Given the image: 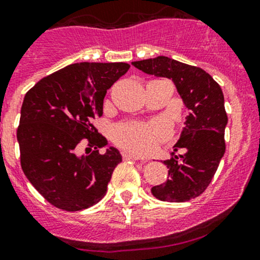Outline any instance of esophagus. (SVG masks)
<instances>
[{
    "label": "esophagus",
    "instance_id": "34e87169",
    "mask_svg": "<svg viewBox=\"0 0 260 260\" xmlns=\"http://www.w3.org/2000/svg\"><path fill=\"white\" fill-rule=\"evenodd\" d=\"M122 158H124V160H133V161L139 160V157H136V156L131 155V153H126V152L122 153ZM144 162H146V161H144Z\"/></svg>",
    "mask_w": 260,
    "mask_h": 260
}]
</instances>
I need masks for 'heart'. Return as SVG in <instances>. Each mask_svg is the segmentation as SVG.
<instances>
[{
    "label": "heart",
    "mask_w": 260,
    "mask_h": 260,
    "mask_svg": "<svg viewBox=\"0 0 260 260\" xmlns=\"http://www.w3.org/2000/svg\"><path fill=\"white\" fill-rule=\"evenodd\" d=\"M167 136L169 131L158 122H120L111 131L114 144L135 155L152 152Z\"/></svg>",
    "instance_id": "obj_1"
}]
</instances>
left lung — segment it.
Instances as JSON below:
<instances>
[{
	"mask_svg": "<svg viewBox=\"0 0 260 260\" xmlns=\"http://www.w3.org/2000/svg\"><path fill=\"white\" fill-rule=\"evenodd\" d=\"M133 66L147 74L174 80L178 94L191 110L172 157L164 161L169 178L162 185L152 187V194L165 202H186L198 197L211 183L225 152L228 116L222 89L203 69L169 57L139 60ZM177 151L183 153L177 155Z\"/></svg>",
	"mask_w": 260,
	"mask_h": 260,
	"instance_id": "left-lung-1",
	"label": "left lung"
}]
</instances>
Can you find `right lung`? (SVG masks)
Segmentation results:
<instances>
[{
    "mask_svg": "<svg viewBox=\"0 0 260 260\" xmlns=\"http://www.w3.org/2000/svg\"><path fill=\"white\" fill-rule=\"evenodd\" d=\"M127 63H75L42 78L27 91L17 140L21 166L35 188L54 207L75 212L91 207L107 193L121 155L100 153L107 139L94 121L103 102ZM86 143V155L79 146Z\"/></svg>",
    "mask_w": 260,
    "mask_h": 260,
    "instance_id": "add662e5",
    "label": "right lung"
}]
</instances>
